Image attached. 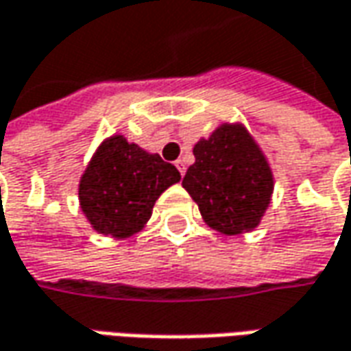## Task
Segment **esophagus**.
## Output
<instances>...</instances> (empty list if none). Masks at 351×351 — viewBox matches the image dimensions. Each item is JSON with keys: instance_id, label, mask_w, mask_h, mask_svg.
I'll return each mask as SVG.
<instances>
[{"instance_id": "1", "label": "esophagus", "mask_w": 351, "mask_h": 351, "mask_svg": "<svg viewBox=\"0 0 351 351\" xmlns=\"http://www.w3.org/2000/svg\"><path fill=\"white\" fill-rule=\"evenodd\" d=\"M175 165H176V169H178V173H180V175H184V173H186V165H184V161H182V159H178Z\"/></svg>"}]
</instances>
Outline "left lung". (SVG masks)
<instances>
[{
    "label": "left lung",
    "instance_id": "obj_1",
    "mask_svg": "<svg viewBox=\"0 0 351 351\" xmlns=\"http://www.w3.org/2000/svg\"><path fill=\"white\" fill-rule=\"evenodd\" d=\"M182 186L204 221L223 235L256 229L270 206L274 175L260 145L239 122H223L194 145Z\"/></svg>",
    "mask_w": 351,
    "mask_h": 351
}]
</instances>
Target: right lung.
I'll return each instance as SVG.
<instances>
[{"instance_id": "1", "label": "right lung", "mask_w": 351, "mask_h": 351, "mask_svg": "<svg viewBox=\"0 0 351 351\" xmlns=\"http://www.w3.org/2000/svg\"><path fill=\"white\" fill-rule=\"evenodd\" d=\"M178 180L175 165L114 134L79 178V206L97 233L128 239L145 227L157 198Z\"/></svg>"}]
</instances>
